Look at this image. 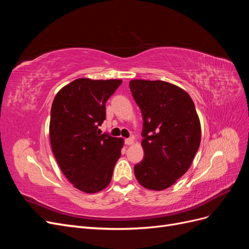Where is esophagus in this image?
<instances>
[{
	"label": "esophagus",
	"mask_w": 249,
	"mask_h": 249,
	"mask_svg": "<svg viewBox=\"0 0 249 249\" xmlns=\"http://www.w3.org/2000/svg\"><path fill=\"white\" fill-rule=\"evenodd\" d=\"M124 143L126 145H131V144H133L134 143V138L133 137H130V138H126V139H124Z\"/></svg>",
	"instance_id": "1"
}]
</instances>
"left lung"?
Masks as SVG:
<instances>
[{
  "instance_id": "left-lung-1",
  "label": "left lung",
  "mask_w": 249,
  "mask_h": 249,
  "mask_svg": "<svg viewBox=\"0 0 249 249\" xmlns=\"http://www.w3.org/2000/svg\"><path fill=\"white\" fill-rule=\"evenodd\" d=\"M130 89L143 119V160L135 177L146 189L175 184L191 166L200 144V123L185 90L164 81L132 80Z\"/></svg>"
}]
</instances>
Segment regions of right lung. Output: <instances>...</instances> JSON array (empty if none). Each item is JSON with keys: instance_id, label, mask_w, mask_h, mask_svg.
<instances>
[{"instance_id": "1", "label": "right lung", "mask_w": 249, "mask_h": 249, "mask_svg": "<svg viewBox=\"0 0 249 249\" xmlns=\"http://www.w3.org/2000/svg\"><path fill=\"white\" fill-rule=\"evenodd\" d=\"M122 80L77 79L56 94L51 109L53 154L66 178L86 193L106 188L124 140L102 134L106 102Z\"/></svg>"}]
</instances>
